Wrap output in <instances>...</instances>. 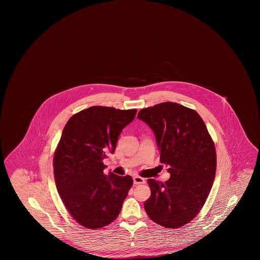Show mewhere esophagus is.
I'll list each match as a JSON object with an SVG mask.
<instances>
[{"label":"esophagus","mask_w":260,"mask_h":260,"mask_svg":"<svg viewBox=\"0 0 260 260\" xmlns=\"http://www.w3.org/2000/svg\"><path fill=\"white\" fill-rule=\"evenodd\" d=\"M134 183H135L136 185H138V184H144V183H145V178H143V177H141V176H135V177H134Z\"/></svg>","instance_id":"34e87169"}]
</instances>
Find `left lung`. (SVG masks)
<instances>
[{
	"label": "left lung",
	"instance_id": "obj_1",
	"mask_svg": "<svg viewBox=\"0 0 260 260\" xmlns=\"http://www.w3.org/2000/svg\"><path fill=\"white\" fill-rule=\"evenodd\" d=\"M137 118L154 132L160 161L171 177L148 179L151 196L144 209L151 220L166 228L190 222L209 197L216 171V152L197 112L175 102L141 109Z\"/></svg>",
	"mask_w": 260,
	"mask_h": 260
}]
</instances>
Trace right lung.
Listing matches in <instances>:
<instances>
[{
	"mask_svg": "<svg viewBox=\"0 0 260 260\" xmlns=\"http://www.w3.org/2000/svg\"><path fill=\"white\" fill-rule=\"evenodd\" d=\"M136 115V109L91 106L63 128L53 157L55 184L69 213L86 228L113 222L133 186L129 175L104 174L103 160L115 152L121 132Z\"/></svg>",
	"mask_w": 260,
	"mask_h": 260,
	"instance_id": "right-lung-1",
	"label": "right lung"
}]
</instances>
